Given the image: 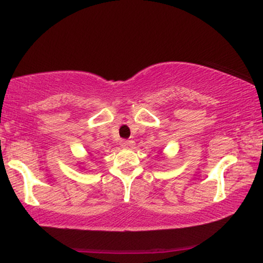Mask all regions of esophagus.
Listing matches in <instances>:
<instances>
[{"mask_svg":"<svg viewBox=\"0 0 263 263\" xmlns=\"http://www.w3.org/2000/svg\"><path fill=\"white\" fill-rule=\"evenodd\" d=\"M134 141H130V140H122L121 141V147L122 148H129V147L133 146Z\"/></svg>","mask_w":263,"mask_h":263,"instance_id":"obj_1","label":"esophagus"}]
</instances>
